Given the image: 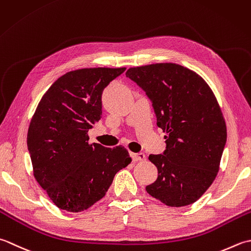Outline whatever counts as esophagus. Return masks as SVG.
<instances>
[{
	"instance_id": "esophagus-1",
	"label": "esophagus",
	"mask_w": 251,
	"mask_h": 251,
	"mask_svg": "<svg viewBox=\"0 0 251 251\" xmlns=\"http://www.w3.org/2000/svg\"><path fill=\"white\" fill-rule=\"evenodd\" d=\"M131 156H132L133 160H134V161H141V160L146 159V155L142 154V152H140V154H134V152H132Z\"/></svg>"
}]
</instances>
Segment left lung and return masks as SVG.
I'll return each mask as SVG.
<instances>
[{
	"label": "left lung",
	"mask_w": 251,
	"mask_h": 251,
	"mask_svg": "<svg viewBox=\"0 0 251 251\" xmlns=\"http://www.w3.org/2000/svg\"><path fill=\"white\" fill-rule=\"evenodd\" d=\"M126 75L146 92L167 134L163 155L148 157L158 177L147 193L169 207L195 202L216 178L226 142L216 95L195 71L173 63L132 67Z\"/></svg>",
	"instance_id": "left-lung-1"
}]
</instances>
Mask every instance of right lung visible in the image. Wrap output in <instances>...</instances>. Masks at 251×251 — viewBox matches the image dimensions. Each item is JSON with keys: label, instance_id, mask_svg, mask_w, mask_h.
Listing matches in <instances>:
<instances>
[{"label": "right lung", "instance_id": "right-lung-1", "mask_svg": "<svg viewBox=\"0 0 251 251\" xmlns=\"http://www.w3.org/2000/svg\"><path fill=\"white\" fill-rule=\"evenodd\" d=\"M121 68H82L65 74L45 92L30 121L27 145L33 176L55 206L81 212L103 198L116 173L132 158L122 145L90 144L101 117V93Z\"/></svg>", "mask_w": 251, "mask_h": 251}]
</instances>
